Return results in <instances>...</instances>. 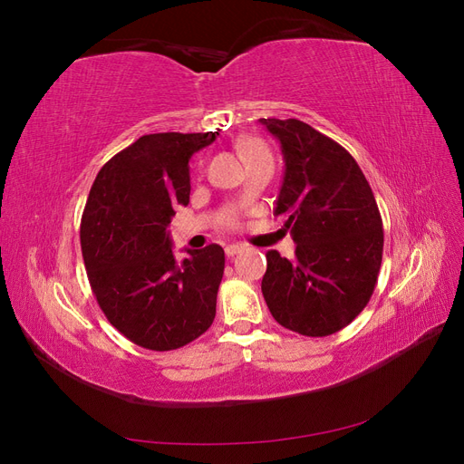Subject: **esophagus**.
<instances>
[{
    "mask_svg": "<svg viewBox=\"0 0 464 464\" xmlns=\"http://www.w3.org/2000/svg\"><path fill=\"white\" fill-rule=\"evenodd\" d=\"M242 251H244L242 244H230V246H227V256L228 257H234L237 254H242Z\"/></svg>",
    "mask_w": 464,
    "mask_h": 464,
    "instance_id": "34e87169",
    "label": "esophagus"
}]
</instances>
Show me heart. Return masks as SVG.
Masks as SVG:
<instances>
[{
  "mask_svg": "<svg viewBox=\"0 0 464 464\" xmlns=\"http://www.w3.org/2000/svg\"><path fill=\"white\" fill-rule=\"evenodd\" d=\"M240 150L244 152L246 159H254V157H259V154H269L266 145L261 141V139H256V137H249L240 141ZM232 224H234V218H228V227H232Z\"/></svg>",
  "mask_w": 464,
  "mask_h": 464,
  "instance_id": "heart-1",
  "label": "heart"
}]
</instances>
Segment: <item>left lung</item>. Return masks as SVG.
Wrapping results in <instances>:
<instances>
[{"mask_svg": "<svg viewBox=\"0 0 464 464\" xmlns=\"http://www.w3.org/2000/svg\"><path fill=\"white\" fill-rule=\"evenodd\" d=\"M276 137L285 178L275 215L296 257L266 251L263 298L280 325L327 336L368 305L383 257V222L373 191L344 147L300 120H259Z\"/></svg>", "mask_w": 464, "mask_h": 464, "instance_id": "1", "label": "left lung"}]
</instances>
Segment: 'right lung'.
<instances>
[{"label":"right lung","instance_id":"1","mask_svg":"<svg viewBox=\"0 0 464 464\" xmlns=\"http://www.w3.org/2000/svg\"><path fill=\"white\" fill-rule=\"evenodd\" d=\"M150 133L98 172L81 220L87 276L106 319L125 339L164 353L201 336L217 314L224 249H188L178 263L170 227L189 203V159L217 139Z\"/></svg>","mask_w":464,"mask_h":464}]
</instances>
